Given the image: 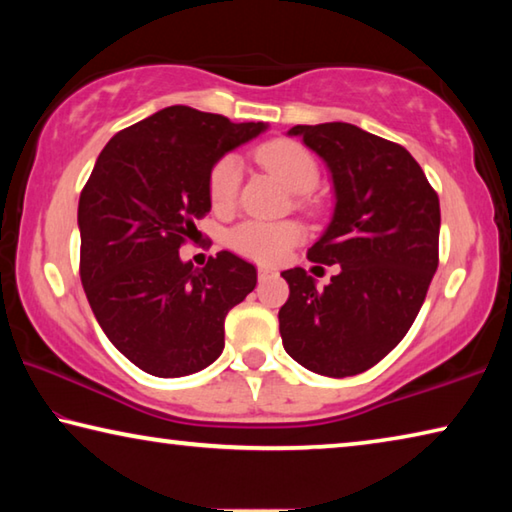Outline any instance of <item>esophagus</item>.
<instances>
[{
	"mask_svg": "<svg viewBox=\"0 0 512 512\" xmlns=\"http://www.w3.org/2000/svg\"><path fill=\"white\" fill-rule=\"evenodd\" d=\"M257 275H259V280H266V277L275 275V271H273V268H268V266H259L257 268Z\"/></svg>",
	"mask_w": 512,
	"mask_h": 512,
	"instance_id": "34e87169",
	"label": "esophagus"
}]
</instances>
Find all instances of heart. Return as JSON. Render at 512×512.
I'll return each instance as SVG.
<instances>
[{
	"label": "heart",
	"instance_id": "b5f03b06",
	"mask_svg": "<svg viewBox=\"0 0 512 512\" xmlns=\"http://www.w3.org/2000/svg\"><path fill=\"white\" fill-rule=\"evenodd\" d=\"M257 162L275 173L291 192L307 194L318 183V162L305 146L293 140H273L255 151ZM241 185V160L235 153L223 155L214 162L207 178V194L214 210H230L237 201ZM305 239V230L296 221H257L248 219L237 223L228 232V244L239 255L255 262L273 264L289 255Z\"/></svg>",
	"mask_w": 512,
	"mask_h": 512
}]
</instances>
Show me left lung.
<instances>
[{
  "label": "left lung",
  "instance_id": "1",
  "mask_svg": "<svg viewBox=\"0 0 512 512\" xmlns=\"http://www.w3.org/2000/svg\"><path fill=\"white\" fill-rule=\"evenodd\" d=\"M332 171L334 216L307 257L339 264L316 289L289 268L280 314L284 350L325 377L366 372L409 332L438 268L440 203L404 146L345 121L293 126Z\"/></svg>",
  "mask_w": 512,
  "mask_h": 512
}]
</instances>
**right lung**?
Segmentation results:
<instances>
[{"label":"right lung","mask_w":512,"mask_h":512,"mask_svg":"<svg viewBox=\"0 0 512 512\" xmlns=\"http://www.w3.org/2000/svg\"><path fill=\"white\" fill-rule=\"evenodd\" d=\"M264 121L169 106L119 131L79 201L81 282L110 343L155 377H185L223 352V323L257 284L253 264L221 250L203 268L178 255L210 212L214 162Z\"/></svg>","instance_id":"add662e5"}]
</instances>
